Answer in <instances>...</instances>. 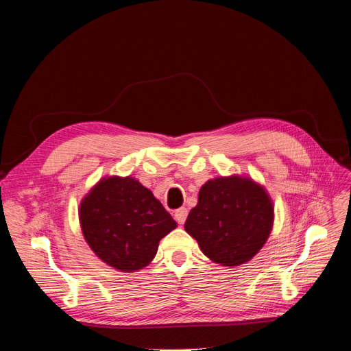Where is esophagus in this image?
I'll list each match as a JSON object with an SVG mask.
<instances>
[{
    "mask_svg": "<svg viewBox=\"0 0 351 351\" xmlns=\"http://www.w3.org/2000/svg\"><path fill=\"white\" fill-rule=\"evenodd\" d=\"M174 217H176V219H177L178 224H184V221H186V218H187V209H186V208H180V209H177V210H176V214H174Z\"/></svg>",
    "mask_w": 351,
    "mask_h": 351,
    "instance_id": "1",
    "label": "esophagus"
}]
</instances>
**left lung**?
<instances>
[{
	"label": "left lung",
	"mask_w": 351,
	"mask_h": 351,
	"mask_svg": "<svg viewBox=\"0 0 351 351\" xmlns=\"http://www.w3.org/2000/svg\"><path fill=\"white\" fill-rule=\"evenodd\" d=\"M274 226V204L263 186L246 176L210 178L184 230L212 262L239 267L254 258Z\"/></svg>",
	"instance_id": "obj_1"
}]
</instances>
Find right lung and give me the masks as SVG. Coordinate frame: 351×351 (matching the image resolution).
I'll return each instance as SVG.
<instances>
[{
  "instance_id": "1",
  "label": "right lung",
  "mask_w": 351,
  "mask_h": 351,
  "mask_svg": "<svg viewBox=\"0 0 351 351\" xmlns=\"http://www.w3.org/2000/svg\"><path fill=\"white\" fill-rule=\"evenodd\" d=\"M79 221L93 253L121 272L147 267L159 241L177 227L151 190L130 176L101 178L82 199Z\"/></svg>"
}]
</instances>
